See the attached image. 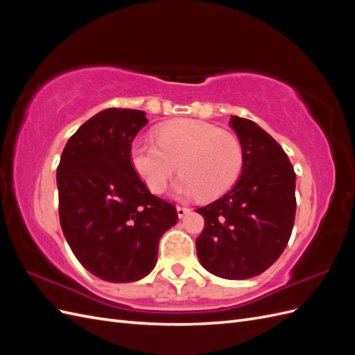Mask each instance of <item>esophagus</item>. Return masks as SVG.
Here are the masks:
<instances>
[{
    "mask_svg": "<svg viewBox=\"0 0 355 355\" xmlns=\"http://www.w3.org/2000/svg\"><path fill=\"white\" fill-rule=\"evenodd\" d=\"M176 211H178V216H179V218H184L185 214L189 213V209H188V207H184V206H176Z\"/></svg>",
    "mask_w": 355,
    "mask_h": 355,
    "instance_id": "1",
    "label": "esophagus"
}]
</instances>
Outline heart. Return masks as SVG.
Segmentation results:
<instances>
[{"label": "heart", "mask_w": 355, "mask_h": 355, "mask_svg": "<svg viewBox=\"0 0 355 355\" xmlns=\"http://www.w3.org/2000/svg\"><path fill=\"white\" fill-rule=\"evenodd\" d=\"M155 141L137 137L130 163L146 188L161 194L179 170L176 192L182 197L214 200L230 191L243 168L239 137L197 120H173L155 128Z\"/></svg>", "instance_id": "b5f03b06"}]
</instances>
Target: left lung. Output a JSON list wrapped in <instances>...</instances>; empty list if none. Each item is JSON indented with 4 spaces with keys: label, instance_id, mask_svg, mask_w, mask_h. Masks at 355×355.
<instances>
[{
    "label": "left lung",
    "instance_id": "left-lung-1",
    "mask_svg": "<svg viewBox=\"0 0 355 355\" xmlns=\"http://www.w3.org/2000/svg\"><path fill=\"white\" fill-rule=\"evenodd\" d=\"M243 146L235 187L197 209L204 230L196 240L200 263L227 280H245L270 268L288 243L296 213V175L283 148L256 123L232 115Z\"/></svg>",
    "mask_w": 355,
    "mask_h": 355
}]
</instances>
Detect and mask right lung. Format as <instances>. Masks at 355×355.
Returning <instances> with one entry per match:
<instances>
[{"label": "right lung", "instance_id": "right-lung-1", "mask_svg": "<svg viewBox=\"0 0 355 355\" xmlns=\"http://www.w3.org/2000/svg\"><path fill=\"white\" fill-rule=\"evenodd\" d=\"M146 124L137 110L96 114L69 137L58 167L63 235L85 270L105 282L151 272L161 235L178 222L176 207L151 194L130 163V145Z\"/></svg>", "mask_w": 355, "mask_h": 355}]
</instances>
